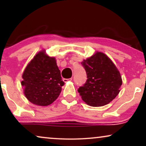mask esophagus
I'll list each match as a JSON object with an SVG mask.
<instances>
[{"label": "esophagus", "instance_id": "esophagus-1", "mask_svg": "<svg viewBox=\"0 0 146 146\" xmlns=\"http://www.w3.org/2000/svg\"><path fill=\"white\" fill-rule=\"evenodd\" d=\"M72 80V78H68V79H66V78H64V79H63V81L64 82H67L68 81H71Z\"/></svg>", "mask_w": 146, "mask_h": 146}]
</instances>
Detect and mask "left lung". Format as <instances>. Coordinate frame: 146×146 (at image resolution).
Returning a JSON list of instances; mask_svg holds the SVG:
<instances>
[{
  "label": "left lung",
  "instance_id": "8db88e82",
  "mask_svg": "<svg viewBox=\"0 0 146 146\" xmlns=\"http://www.w3.org/2000/svg\"><path fill=\"white\" fill-rule=\"evenodd\" d=\"M81 64L88 78L78 89L83 101L94 107L103 106L112 101L122 84L120 74L114 64L100 52Z\"/></svg>",
  "mask_w": 146,
  "mask_h": 146
}]
</instances>
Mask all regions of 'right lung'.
Wrapping results in <instances>:
<instances>
[{
    "label": "right lung",
    "mask_w": 146,
    "mask_h": 146,
    "mask_svg": "<svg viewBox=\"0 0 146 146\" xmlns=\"http://www.w3.org/2000/svg\"><path fill=\"white\" fill-rule=\"evenodd\" d=\"M23 78L21 84L27 98L43 106L57 99L64 84L55 58L48 56L44 51L38 53L28 64Z\"/></svg>",
    "instance_id": "add662e5"
}]
</instances>
